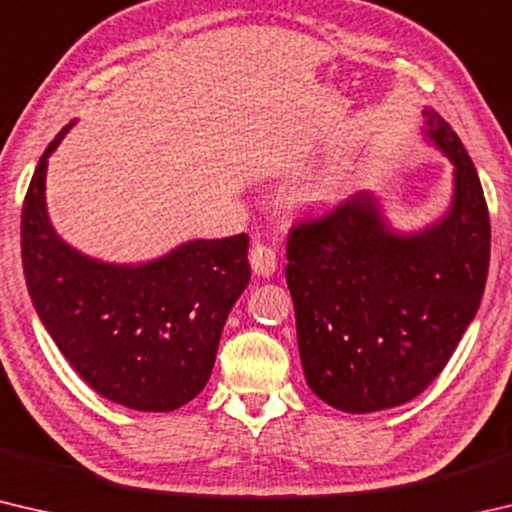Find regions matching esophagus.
Wrapping results in <instances>:
<instances>
[{
	"mask_svg": "<svg viewBox=\"0 0 512 512\" xmlns=\"http://www.w3.org/2000/svg\"><path fill=\"white\" fill-rule=\"evenodd\" d=\"M250 268H253L255 275L271 277L277 271V255L273 248L257 244L250 250Z\"/></svg>",
	"mask_w": 512,
	"mask_h": 512,
	"instance_id": "1",
	"label": "esophagus"
}]
</instances>
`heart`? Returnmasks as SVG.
Listing matches in <instances>:
<instances>
[{
    "label": "heart",
    "instance_id": "1",
    "mask_svg": "<svg viewBox=\"0 0 512 512\" xmlns=\"http://www.w3.org/2000/svg\"><path fill=\"white\" fill-rule=\"evenodd\" d=\"M336 187H339V180H336L334 176H329V173H327V176H318L314 180H309V183L300 189L298 201L309 203V205L325 203L334 196Z\"/></svg>",
    "mask_w": 512,
    "mask_h": 512
}]
</instances>
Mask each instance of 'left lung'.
Returning a JSON list of instances; mask_svg holds the SVG:
<instances>
[{
  "instance_id": "1",
  "label": "left lung",
  "mask_w": 512,
  "mask_h": 512,
  "mask_svg": "<svg viewBox=\"0 0 512 512\" xmlns=\"http://www.w3.org/2000/svg\"><path fill=\"white\" fill-rule=\"evenodd\" d=\"M420 117L424 144L454 167L438 219L400 230L363 189L289 237L302 370L314 395L345 413L418 397L452 359L483 298L490 219L479 176L452 126L433 108Z\"/></svg>"
}]
</instances>
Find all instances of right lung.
Segmentation results:
<instances>
[{
    "label": "right lung",
    "instance_id": "1",
    "mask_svg": "<svg viewBox=\"0 0 512 512\" xmlns=\"http://www.w3.org/2000/svg\"><path fill=\"white\" fill-rule=\"evenodd\" d=\"M47 146L22 207V264L47 334L106 400L167 413L203 391L230 309L250 282L248 237L189 239L149 262L81 253L47 212Z\"/></svg>",
    "mask_w": 512,
    "mask_h": 512
}]
</instances>
